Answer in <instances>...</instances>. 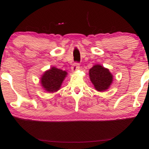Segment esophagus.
I'll use <instances>...</instances> for the list:
<instances>
[{
    "label": "esophagus",
    "mask_w": 149,
    "mask_h": 149,
    "mask_svg": "<svg viewBox=\"0 0 149 149\" xmlns=\"http://www.w3.org/2000/svg\"><path fill=\"white\" fill-rule=\"evenodd\" d=\"M79 68H80V66H79V63H74L72 64V67H71V70H72L73 72H76L77 70H79Z\"/></svg>",
    "instance_id": "esophagus-1"
}]
</instances>
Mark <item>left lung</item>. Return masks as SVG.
Listing matches in <instances>:
<instances>
[{
	"instance_id": "1",
	"label": "left lung",
	"mask_w": 149,
	"mask_h": 149,
	"mask_svg": "<svg viewBox=\"0 0 149 149\" xmlns=\"http://www.w3.org/2000/svg\"><path fill=\"white\" fill-rule=\"evenodd\" d=\"M91 81L95 89L98 91H105L110 87L113 82V75L109 69L100 64H95L89 70Z\"/></svg>"
}]
</instances>
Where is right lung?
I'll list each match as a JSON object with an SVG mask.
<instances>
[{
	"label": "right lung",
	"instance_id": "add662e5",
	"mask_svg": "<svg viewBox=\"0 0 149 149\" xmlns=\"http://www.w3.org/2000/svg\"><path fill=\"white\" fill-rule=\"evenodd\" d=\"M67 75L66 71L52 67L46 70L41 77V84L46 91L54 93L60 89L64 79Z\"/></svg>",
	"mask_w": 149,
	"mask_h": 149
}]
</instances>
